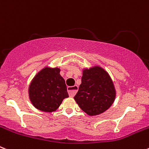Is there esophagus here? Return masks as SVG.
I'll use <instances>...</instances> for the list:
<instances>
[{
  "instance_id": "34e87169",
  "label": "esophagus",
  "mask_w": 149,
  "mask_h": 149,
  "mask_svg": "<svg viewBox=\"0 0 149 149\" xmlns=\"http://www.w3.org/2000/svg\"><path fill=\"white\" fill-rule=\"evenodd\" d=\"M68 93L69 96L71 97H74V96L75 95V94L77 93V90H78V86L77 85H74L73 86H68Z\"/></svg>"
}]
</instances>
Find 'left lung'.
<instances>
[{
	"label": "left lung",
	"mask_w": 149,
	"mask_h": 149,
	"mask_svg": "<svg viewBox=\"0 0 149 149\" xmlns=\"http://www.w3.org/2000/svg\"><path fill=\"white\" fill-rule=\"evenodd\" d=\"M116 89L107 71L98 65L83 69L81 84L74 97L89 116H97L108 110L116 98Z\"/></svg>",
	"instance_id": "left-lung-1"
}]
</instances>
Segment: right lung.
<instances>
[{"label":"right lung","instance_id":"add662e5","mask_svg":"<svg viewBox=\"0 0 149 149\" xmlns=\"http://www.w3.org/2000/svg\"><path fill=\"white\" fill-rule=\"evenodd\" d=\"M60 72V68L46 66L33 78L28 89L29 98L36 109L51 113L68 97L65 81Z\"/></svg>","mask_w":149,"mask_h":149}]
</instances>
